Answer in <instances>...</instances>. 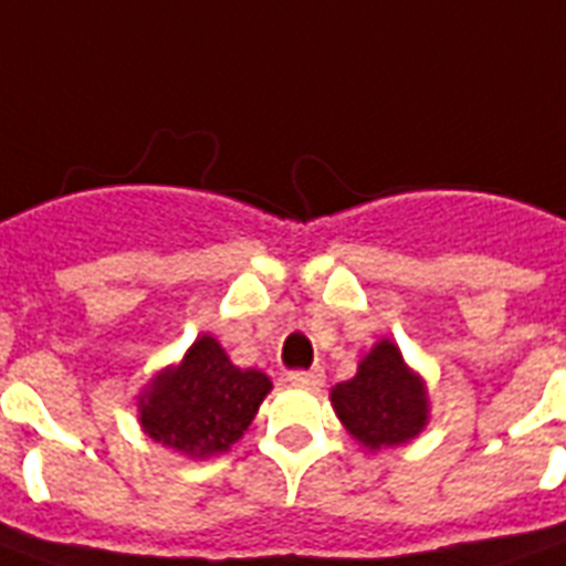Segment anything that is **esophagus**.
<instances>
[{"label":"esophagus","mask_w":566,"mask_h":566,"mask_svg":"<svg viewBox=\"0 0 566 566\" xmlns=\"http://www.w3.org/2000/svg\"><path fill=\"white\" fill-rule=\"evenodd\" d=\"M324 370L321 367H312V370H292L289 373V381L297 387H321L324 385Z\"/></svg>","instance_id":"1"}]
</instances>
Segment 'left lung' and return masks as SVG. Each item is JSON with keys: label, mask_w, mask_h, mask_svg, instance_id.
I'll return each mask as SVG.
<instances>
[{"label": "left lung", "mask_w": 566, "mask_h": 566, "mask_svg": "<svg viewBox=\"0 0 566 566\" xmlns=\"http://www.w3.org/2000/svg\"><path fill=\"white\" fill-rule=\"evenodd\" d=\"M333 405L347 431L370 451L413 440L428 419L422 381L390 340H378L356 376L335 385Z\"/></svg>", "instance_id": "1"}]
</instances>
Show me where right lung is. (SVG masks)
<instances>
[{
	"mask_svg": "<svg viewBox=\"0 0 566 566\" xmlns=\"http://www.w3.org/2000/svg\"><path fill=\"white\" fill-rule=\"evenodd\" d=\"M269 390L265 373L233 367L226 349L202 335L179 367L153 378L138 401L142 428L181 454H219L240 440Z\"/></svg>",
	"mask_w": 566,
	"mask_h": 566,
	"instance_id": "1",
	"label": "right lung"
}]
</instances>
